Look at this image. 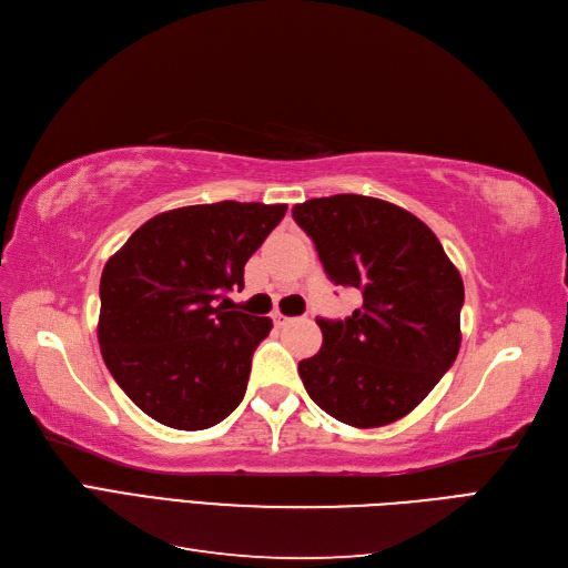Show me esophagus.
<instances>
[{"mask_svg": "<svg viewBox=\"0 0 568 568\" xmlns=\"http://www.w3.org/2000/svg\"><path fill=\"white\" fill-rule=\"evenodd\" d=\"M272 320H274V324H277V326H286L288 322H294V320L286 317V315H282V313H274V315H272Z\"/></svg>", "mask_w": 568, "mask_h": 568, "instance_id": "1", "label": "esophagus"}]
</instances>
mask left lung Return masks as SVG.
Listing matches in <instances>:
<instances>
[{
    "mask_svg": "<svg viewBox=\"0 0 568 568\" xmlns=\"http://www.w3.org/2000/svg\"><path fill=\"white\" fill-rule=\"evenodd\" d=\"M326 277L363 291L346 320H317L324 343L301 359L307 395L357 428L398 422L459 353L464 284L438 236L400 205L336 194L294 205Z\"/></svg>",
    "mask_w": 568,
    "mask_h": 568,
    "instance_id": "left-lung-1",
    "label": "left lung"
}]
</instances>
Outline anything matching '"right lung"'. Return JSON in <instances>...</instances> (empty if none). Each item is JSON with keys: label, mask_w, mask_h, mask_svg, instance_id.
<instances>
[{"label": "right lung", "mask_w": 568, "mask_h": 568, "mask_svg": "<svg viewBox=\"0 0 568 568\" xmlns=\"http://www.w3.org/2000/svg\"><path fill=\"white\" fill-rule=\"evenodd\" d=\"M284 213V203L184 205L144 222L109 257L99 286L101 355L151 419L201 432L242 403L272 320L227 311L225 291L244 286L246 261Z\"/></svg>", "instance_id": "add662e5"}]
</instances>
